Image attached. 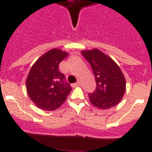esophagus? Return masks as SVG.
Listing matches in <instances>:
<instances>
[{"mask_svg":"<svg viewBox=\"0 0 152 152\" xmlns=\"http://www.w3.org/2000/svg\"><path fill=\"white\" fill-rule=\"evenodd\" d=\"M79 85H80V83L77 82V83H75V84H72V87H73V88H75V87H77V86H79Z\"/></svg>","mask_w":152,"mask_h":152,"instance_id":"34e87169","label":"esophagus"}]
</instances>
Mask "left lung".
Segmentation results:
<instances>
[{"label":"left lung","mask_w":152,"mask_h":152,"mask_svg":"<svg viewBox=\"0 0 152 152\" xmlns=\"http://www.w3.org/2000/svg\"><path fill=\"white\" fill-rule=\"evenodd\" d=\"M81 54L90 63L95 75L96 88L88 94L92 105L100 110L117 105L126 89V78L121 68L113 58L97 49L82 50Z\"/></svg>","instance_id":"obj_1"}]
</instances>
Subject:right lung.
<instances>
[{"instance_id":"right-lung-1","label":"right lung","mask_w":152,"mask_h":152,"mask_svg":"<svg viewBox=\"0 0 152 152\" xmlns=\"http://www.w3.org/2000/svg\"><path fill=\"white\" fill-rule=\"evenodd\" d=\"M68 55L60 49H52L40 56L31 67L26 80L27 94L38 108L53 111L62 105L72 88L64 83L59 63Z\"/></svg>"}]
</instances>
